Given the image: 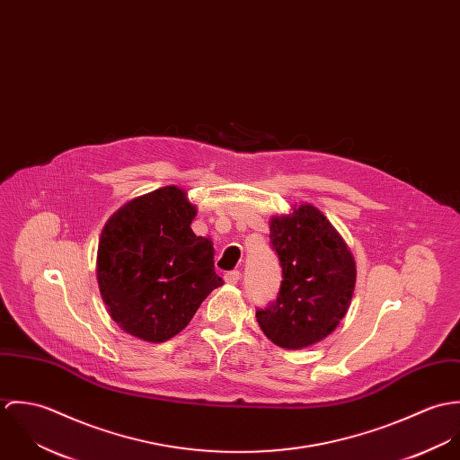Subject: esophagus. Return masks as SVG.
Instances as JSON below:
<instances>
[{
	"label": "esophagus",
	"mask_w": 460,
	"mask_h": 460,
	"mask_svg": "<svg viewBox=\"0 0 460 460\" xmlns=\"http://www.w3.org/2000/svg\"><path fill=\"white\" fill-rule=\"evenodd\" d=\"M239 279H241V272H239V270H230V272L225 274V281H226L228 285H237Z\"/></svg>",
	"instance_id": "34e87169"
}]
</instances>
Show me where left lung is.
<instances>
[{
  "instance_id": "left-lung-1",
  "label": "left lung",
  "mask_w": 460,
  "mask_h": 460,
  "mask_svg": "<svg viewBox=\"0 0 460 460\" xmlns=\"http://www.w3.org/2000/svg\"><path fill=\"white\" fill-rule=\"evenodd\" d=\"M269 228L283 279L276 301L257 310V323L278 347L305 349L324 340L345 317L356 262L328 217L310 203L270 217Z\"/></svg>"
}]
</instances>
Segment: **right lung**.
Masks as SVG:
<instances>
[{
    "label": "right lung",
    "mask_w": 460,
    "mask_h": 460,
    "mask_svg": "<svg viewBox=\"0 0 460 460\" xmlns=\"http://www.w3.org/2000/svg\"><path fill=\"white\" fill-rule=\"evenodd\" d=\"M195 216L188 193L166 186L132 198L102 228L99 290L110 317L139 340H170L223 285L212 243L191 230Z\"/></svg>",
    "instance_id": "right-lung-1"
}]
</instances>
